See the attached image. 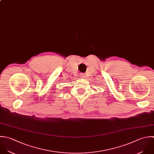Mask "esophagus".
<instances>
[{
    "label": "esophagus",
    "instance_id": "obj_1",
    "mask_svg": "<svg viewBox=\"0 0 154 154\" xmlns=\"http://www.w3.org/2000/svg\"><path fill=\"white\" fill-rule=\"evenodd\" d=\"M84 76H85V75H84L83 74H80V77H82V78H83V77H84Z\"/></svg>",
    "mask_w": 154,
    "mask_h": 154
}]
</instances>
